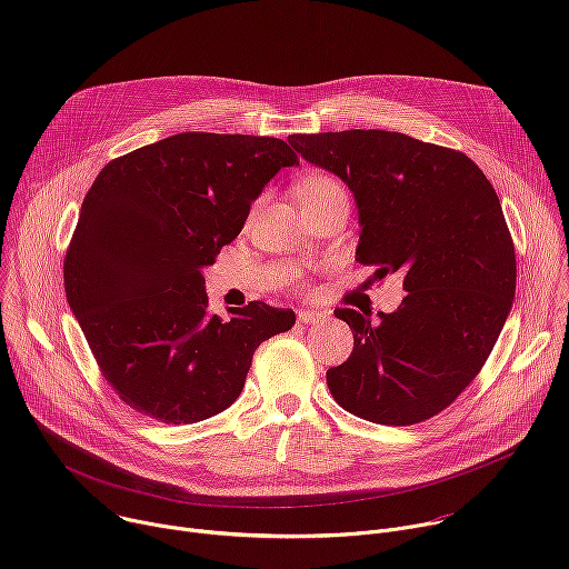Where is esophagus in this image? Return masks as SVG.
<instances>
[{
	"label": "esophagus",
	"instance_id": "esophagus-1",
	"mask_svg": "<svg viewBox=\"0 0 569 569\" xmlns=\"http://www.w3.org/2000/svg\"><path fill=\"white\" fill-rule=\"evenodd\" d=\"M297 319H299L301 323H319V321L327 319V312H323V310H308V308H303V310H299Z\"/></svg>",
	"mask_w": 569,
	"mask_h": 569
}]
</instances>
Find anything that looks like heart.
<instances>
[{
	"instance_id": "obj_1",
	"label": "heart",
	"mask_w": 569,
	"mask_h": 569,
	"mask_svg": "<svg viewBox=\"0 0 569 569\" xmlns=\"http://www.w3.org/2000/svg\"><path fill=\"white\" fill-rule=\"evenodd\" d=\"M333 191H345V187L336 178H331V176L317 173V176H308L306 180H301L297 184V200L306 202V200L327 196V193H333Z\"/></svg>"
}]
</instances>
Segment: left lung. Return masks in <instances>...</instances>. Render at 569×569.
Returning <instances> with one entry per match:
<instances>
[{
    "label": "left lung",
    "mask_w": 569,
    "mask_h": 569,
    "mask_svg": "<svg viewBox=\"0 0 569 569\" xmlns=\"http://www.w3.org/2000/svg\"><path fill=\"white\" fill-rule=\"evenodd\" d=\"M310 164L338 176L360 220L356 261L373 281L402 272L398 310L338 308L353 331L327 371L342 408L382 426L421 423L475 380L516 297V250L493 184L470 157L387 130L290 134Z\"/></svg>",
    "instance_id": "left-lung-1"
}]
</instances>
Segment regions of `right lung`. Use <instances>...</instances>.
Instances as JSON below:
<instances>
[{
	"label": "right lung",
	"instance_id": "1",
	"mask_svg": "<svg viewBox=\"0 0 569 569\" xmlns=\"http://www.w3.org/2000/svg\"><path fill=\"white\" fill-rule=\"evenodd\" d=\"M299 159L283 139L180 132L103 167L64 257L73 317L119 398L182 426L227 410L261 342L295 312L250 301L209 312L202 268L248 220L252 202Z\"/></svg>",
	"mask_w": 569,
	"mask_h": 569
}]
</instances>
